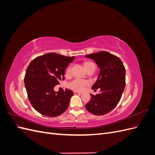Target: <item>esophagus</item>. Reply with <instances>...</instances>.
Masks as SVG:
<instances>
[{
  "instance_id": "obj_1",
  "label": "esophagus",
  "mask_w": 155,
  "mask_h": 155,
  "mask_svg": "<svg viewBox=\"0 0 155 155\" xmlns=\"http://www.w3.org/2000/svg\"><path fill=\"white\" fill-rule=\"evenodd\" d=\"M74 94H78V95H81V92H76V91H74Z\"/></svg>"
}]
</instances>
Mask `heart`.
I'll return each mask as SVG.
<instances>
[{"mask_svg": "<svg viewBox=\"0 0 155 155\" xmlns=\"http://www.w3.org/2000/svg\"><path fill=\"white\" fill-rule=\"evenodd\" d=\"M91 63H92L85 62L84 63V67H85V68H86V67L88 66V65ZM70 72V67H69L66 70V74L67 75L69 74ZM88 85V81L85 80H83V79H75L72 81H70V83H68V87L70 89H72L73 91L81 92V91H83Z\"/></svg>", "mask_w": 155, "mask_h": 155, "instance_id": "heart-1", "label": "heart"}]
</instances>
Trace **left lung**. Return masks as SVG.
Segmentation results:
<instances>
[{
	"label": "left lung",
	"mask_w": 155,
	"mask_h": 155,
	"mask_svg": "<svg viewBox=\"0 0 155 155\" xmlns=\"http://www.w3.org/2000/svg\"><path fill=\"white\" fill-rule=\"evenodd\" d=\"M93 59L100 68L99 76L92 88H100V94H91L85 105L87 110L96 115H104L118 105L125 87V68L121 59L107 51H101L85 55Z\"/></svg>",
	"instance_id": "1"
}]
</instances>
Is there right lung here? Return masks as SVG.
Segmentation results:
<instances>
[{"label": "right lung", "mask_w": 155, "mask_h": 155, "mask_svg": "<svg viewBox=\"0 0 155 155\" xmlns=\"http://www.w3.org/2000/svg\"><path fill=\"white\" fill-rule=\"evenodd\" d=\"M74 59L48 53L37 57L28 65L24 79L28 97L40 114L56 117L67 109L73 92L68 89L55 92L54 87L64 80L65 69Z\"/></svg>", "instance_id": "right-lung-1"}]
</instances>
